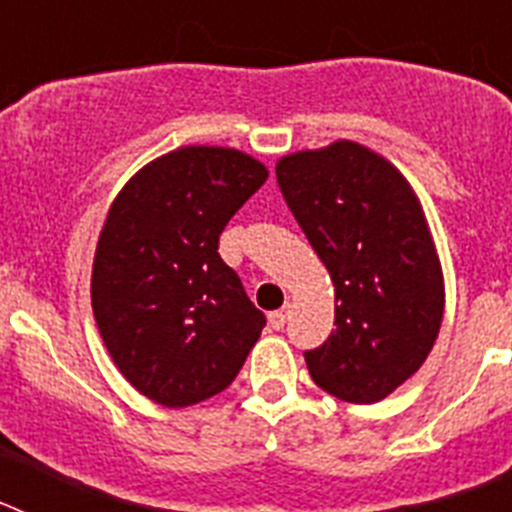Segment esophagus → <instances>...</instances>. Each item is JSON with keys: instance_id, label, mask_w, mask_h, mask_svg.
<instances>
[{"instance_id": "esophagus-1", "label": "esophagus", "mask_w": 512, "mask_h": 512, "mask_svg": "<svg viewBox=\"0 0 512 512\" xmlns=\"http://www.w3.org/2000/svg\"><path fill=\"white\" fill-rule=\"evenodd\" d=\"M287 318H289V305H284L282 310H274V312H269V325L274 330H279V328H284V323H287Z\"/></svg>"}]
</instances>
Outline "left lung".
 <instances>
[{"instance_id": "1", "label": "left lung", "mask_w": 512, "mask_h": 512, "mask_svg": "<svg viewBox=\"0 0 512 512\" xmlns=\"http://www.w3.org/2000/svg\"><path fill=\"white\" fill-rule=\"evenodd\" d=\"M277 182L336 287V330L305 351L312 382L354 405L384 400L428 359L446 305L418 194L354 140L287 153Z\"/></svg>"}]
</instances>
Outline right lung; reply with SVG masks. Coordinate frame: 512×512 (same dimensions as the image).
<instances>
[{"mask_svg": "<svg viewBox=\"0 0 512 512\" xmlns=\"http://www.w3.org/2000/svg\"><path fill=\"white\" fill-rule=\"evenodd\" d=\"M269 171L238 148L182 146L112 200L92 266V310L140 395L187 408L223 392L266 325L217 241Z\"/></svg>", "mask_w": 512, "mask_h": 512, "instance_id": "right-lung-1", "label": "right lung"}]
</instances>
